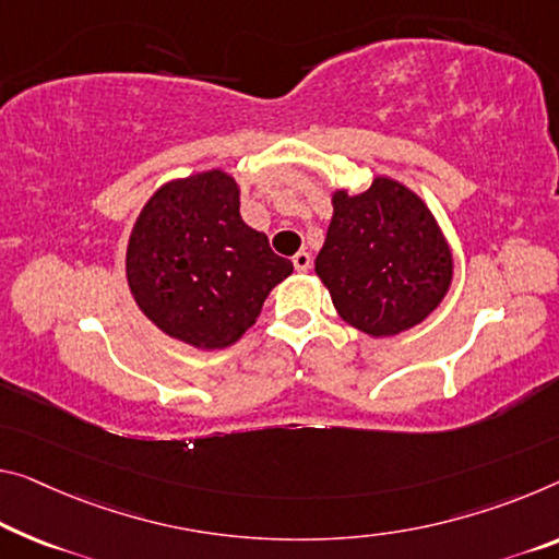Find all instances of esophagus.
Here are the masks:
<instances>
[{
  "label": "esophagus",
  "mask_w": 559,
  "mask_h": 559,
  "mask_svg": "<svg viewBox=\"0 0 559 559\" xmlns=\"http://www.w3.org/2000/svg\"><path fill=\"white\" fill-rule=\"evenodd\" d=\"M292 264H295L297 272H307L309 267H312V257H309V252H297L295 257H292Z\"/></svg>",
  "instance_id": "34e87169"
}]
</instances>
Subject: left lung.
<instances>
[{"mask_svg": "<svg viewBox=\"0 0 559 559\" xmlns=\"http://www.w3.org/2000/svg\"><path fill=\"white\" fill-rule=\"evenodd\" d=\"M314 272L337 314L369 337H392L432 314L452 285V250L435 214L397 179L332 194Z\"/></svg>", "mask_w": 559, "mask_h": 559, "instance_id": "8db88e82", "label": "left lung"}]
</instances>
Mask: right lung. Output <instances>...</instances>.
<instances>
[{"label":"right lung","instance_id":"1","mask_svg":"<svg viewBox=\"0 0 559 559\" xmlns=\"http://www.w3.org/2000/svg\"><path fill=\"white\" fill-rule=\"evenodd\" d=\"M127 285L157 328L197 349H225L252 328L292 262L245 225L239 187L222 169L162 185L127 245Z\"/></svg>","mask_w":559,"mask_h":559}]
</instances>
